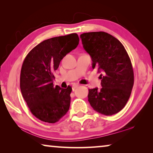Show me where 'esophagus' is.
Segmentation results:
<instances>
[{
  "label": "esophagus",
  "mask_w": 153,
  "mask_h": 153,
  "mask_svg": "<svg viewBox=\"0 0 153 153\" xmlns=\"http://www.w3.org/2000/svg\"><path fill=\"white\" fill-rule=\"evenodd\" d=\"M78 86H79V85H77V84H74L73 86H72V90H74L76 88H77Z\"/></svg>",
  "instance_id": "1"
}]
</instances>
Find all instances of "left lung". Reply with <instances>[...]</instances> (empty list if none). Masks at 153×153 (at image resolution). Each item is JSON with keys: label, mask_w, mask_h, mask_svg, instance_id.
I'll list each match as a JSON object with an SVG mask.
<instances>
[{"label": "left lung", "mask_w": 153, "mask_h": 153, "mask_svg": "<svg viewBox=\"0 0 153 153\" xmlns=\"http://www.w3.org/2000/svg\"><path fill=\"white\" fill-rule=\"evenodd\" d=\"M83 47L91 56L92 68L98 69L101 88L88 90V101L93 109L105 115L117 113L125 107L134 86L131 60L123 45L104 32L80 35Z\"/></svg>", "instance_id": "8db88e82"}]
</instances>
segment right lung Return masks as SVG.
<instances>
[{"label": "right lung", "instance_id": "add662e5", "mask_svg": "<svg viewBox=\"0 0 153 153\" xmlns=\"http://www.w3.org/2000/svg\"><path fill=\"white\" fill-rule=\"evenodd\" d=\"M79 41L76 33L49 38L36 46L24 59L20 74L21 92L31 113L44 122H57L69 111L72 88L54 86V71Z\"/></svg>", "mask_w": 153, "mask_h": 153}]
</instances>
